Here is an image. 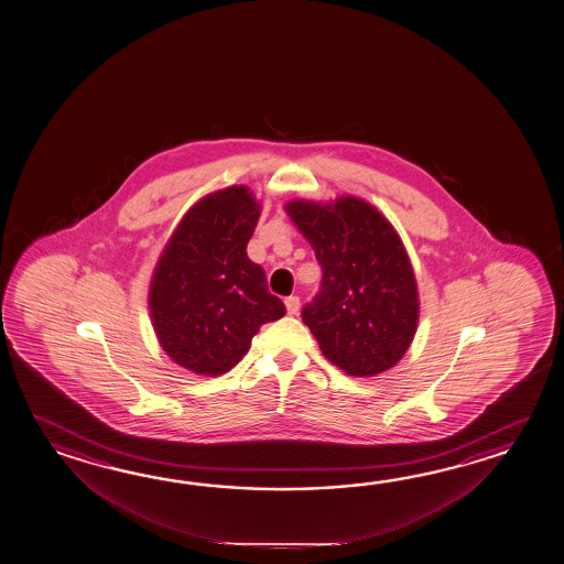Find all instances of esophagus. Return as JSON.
Here are the masks:
<instances>
[{"mask_svg":"<svg viewBox=\"0 0 564 564\" xmlns=\"http://www.w3.org/2000/svg\"><path fill=\"white\" fill-rule=\"evenodd\" d=\"M284 304H286V312L290 316H294V314H299L300 308V299L299 296H290V299L284 300Z\"/></svg>","mask_w":564,"mask_h":564,"instance_id":"obj_1","label":"esophagus"}]
</instances>
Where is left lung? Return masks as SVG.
<instances>
[{"mask_svg": "<svg viewBox=\"0 0 564 564\" xmlns=\"http://www.w3.org/2000/svg\"><path fill=\"white\" fill-rule=\"evenodd\" d=\"M286 214L323 268L321 292L302 321L324 357L350 377L395 367L420 323V292L408 250L369 202H288Z\"/></svg>", "mask_w": 564, "mask_h": 564, "instance_id": "1", "label": "left lung"}]
</instances>
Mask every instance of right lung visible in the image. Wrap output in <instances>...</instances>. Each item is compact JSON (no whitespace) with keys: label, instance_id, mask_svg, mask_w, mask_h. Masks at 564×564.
<instances>
[{"label":"right lung","instance_id":"obj_1","mask_svg":"<svg viewBox=\"0 0 564 564\" xmlns=\"http://www.w3.org/2000/svg\"><path fill=\"white\" fill-rule=\"evenodd\" d=\"M262 207L246 185L205 195L156 260L149 312L169 359L207 377L234 369L260 326L286 314L246 253Z\"/></svg>","mask_w":564,"mask_h":564}]
</instances>
